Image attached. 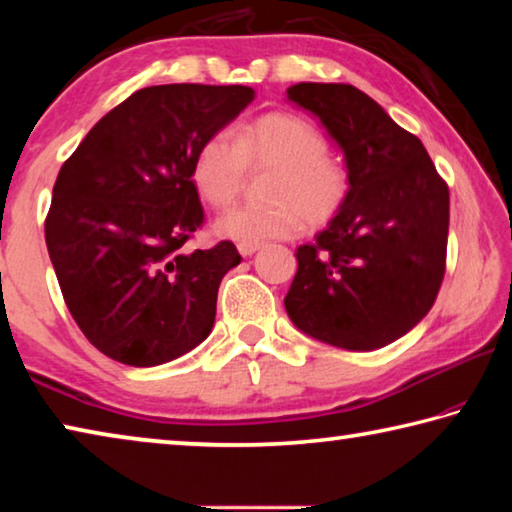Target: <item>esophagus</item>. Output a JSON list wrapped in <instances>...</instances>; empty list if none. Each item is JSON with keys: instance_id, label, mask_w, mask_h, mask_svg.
I'll return each mask as SVG.
<instances>
[{"instance_id": "esophagus-1", "label": "esophagus", "mask_w": 512, "mask_h": 512, "mask_svg": "<svg viewBox=\"0 0 512 512\" xmlns=\"http://www.w3.org/2000/svg\"><path fill=\"white\" fill-rule=\"evenodd\" d=\"M259 248H262V244H237V250H239V253L244 255V257L255 255Z\"/></svg>"}]
</instances>
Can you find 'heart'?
I'll return each mask as SVG.
<instances>
[{
    "instance_id": "obj_1",
    "label": "heart",
    "mask_w": 512,
    "mask_h": 512,
    "mask_svg": "<svg viewBox=\"0 0 512 512\" xmlns=\"http://www.w3.org/2000/svg\"><path fill=\"white\" fill-rule=\"evenodd\" d=\"M235 140L212 135L196 153L194 185L210 205H228L237 196L246 167L268 164L264 203H241L214 219L219 237L239 244L289 237L307 223H323L343 205L350 189L348 169L327 153L323 133L289 112H268L239 126Z\"/></svg>"
}]
</instances>
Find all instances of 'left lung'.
Masks as SVG:
<instances>
[{"label": "left lung", "mask_w": 512, "mask_h": 512, "mask_svg": "<svg viewBox=\"0 0 512 512\" xmlns=\"http://www.w3.org/2000/svg\"><path fill=\"white\" fill-rule=\"evenodd\" d=\"M287 99L318 117L343 153L350 189L284 298L300 332L368 352L429 314L445 275L449 189L418 137L348 83H296Z\"/></svg>", "instance_id": "8db88e82"}]
</instances>
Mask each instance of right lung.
<instances>
[{
    "mask_svg": "<svg viewBox=\"0 0 512 512\" xmlns=\"http://www.w3.org/2000/svg\"><path fill=\"white\" fill-rule=\"evenodd\" d=\"M246 85H153L101 117L60 167L45 223L69 314L106 357L151 368L210 336L232 241L183 248L203 223L201 146L235 119Z\"/></svg>",
    "mask_w": 512,
    "mask_h": 512,
    "instance_id": "1",
    "label": "right lung"
}]
</instances>
